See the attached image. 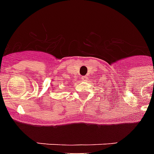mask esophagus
I'll return each instance as SVG.
<instances>
[{
  "label": "esophagus",
  "instance_id": "obj_1",
  "mask_svg": "<svg viewBox=\"0 0 154 154\" xmlns=\"http://www.w3.org/2000/svg\"><path fill=\"white\" fill-rule=\"evenodd\" d=\"M81 79L83 80V81H85V80L87 79V76H82V77H81Z\"/></svg>",
  "mask_w": 154,
  "mask_h": 154
}]
</instances>
